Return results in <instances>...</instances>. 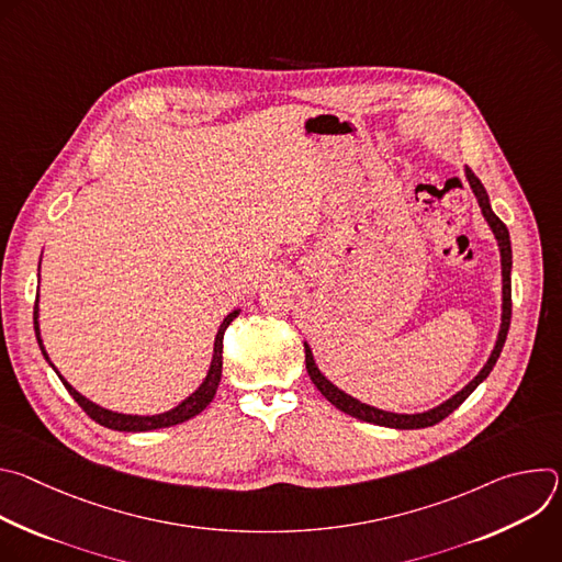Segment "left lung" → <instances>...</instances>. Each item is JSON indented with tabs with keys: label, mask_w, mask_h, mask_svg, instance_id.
<instances>
[{
	"label": "left lung",
	"mask_w": 562,
	"mask_h": 562,
	"mask_svg": "<svg viewBox=\"0 0 562 562\" xmlns=\"http://www.w3.org/2000/svg\"><path fill=\"white\" fill-rule=\"evenodd\" d=\"M464 178L477 200V206L480 211H483L487 224L492 226L496 239H498V249H501V269H503V315H501V331H498V338H496V347L492 351V356L487 358L485 367L477 371V375L464 384L456 395H451L449 400H445L442 405L429 409V412H423V414H393V412H382L378 407H371L367 403H360L358 397L345 393L342 389H338L331 380H327V375L317 369L315 360H313V353H311V347L304 342V362H306V373L311 378V382L317 386V391L323 393L329 403L334 407H338L340 412L358 418V420H364V423H371V425H380V427H391V429H425V427H434L438 425L440 420H445L451 412H456L464 400L473 393V389L483 382L494 364L498 362L501 358V351L505 347V340H507V331H509V323H512V243H509V231L507 226L503 224V220L494 213L492 204H490V195L483 187V182H480L473 171L469 167H464Z\"/></svg>",
	"instance_id": "1"
}]
</instances>
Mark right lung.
Wrapping results in <instances>:
<instances>
[{"mask_svg": "<svg viewBox=\"0 0 562 562\" xmlns=\"http://www.w3.org/2000/svg\"><path fill=\"white\" fill-rule=\"evenodd\" d=\"M42 262V260H40ZM239 315V308L231 311L224 319L222 325L217 329V336H215V345H213V358H211V367H209V373L206 378L202 380V384L187 397L182 400V403L165 414H155V416H131V414H117V412H111V409H104L95 403H91L89 397H85L79 391H75L64 378L61 373L55 369V364L50 362L46 349H44V342H42V336H40V291H37V297H35V311H33V325H35V336H37V345L42 349V356L46 358V362L53 367V371L59 375V380L64 382L66 391L72 395L75 403L82 407L87 412V416H91L98 425L102 427H109V429H115V431H153V429H165V427H173V425H180V423H187L191 420L193 416L202 414L209 403L213 400L215 391H217V384H220V378H222V338H224V331L226 327L233 323V319Z\"/></svg>", "mask_w": 562, "mask_h": 562, "instance_id": "1", "label": "right lung"}]
</instances>
